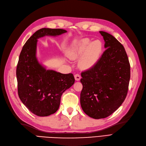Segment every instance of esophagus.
Here are the masks:
<instances>
[{
	"label": "esophagus",
	"mask_w": 146,
	"mask_h": 146,
	"mask_svg": "<svg viewBox=\"0 0 146 146\" xmlns=\"http://www.w3.org/2000/svg\"><path fill=\"white\" fill-rule=\"evenodd\" d=\"M74 77H75V79H76V81H79L81 79V76L79 74H78L75 75Z\"/></svg>",
	"instance_id": "34e87169"
}]
</instances>
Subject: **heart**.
<instances>
[{
    "instance_id": "obj_1",
    "label": "heart",
    "mask_w": 146,
    "mask_h": 146,
    "mask_svg": "<svg viewBox=\"0 0 146 146\" xmlns=\"http://www.w3.org/2000/svg\"><path fill=\"white\" fill-rule=\"evenodd\" d=\"M103 50L102 43L99 40L92 41L85 38L70 46L67 52L69 58L76 60L82 57L80 66L83 69H90L96 64Z\"/></svg>"
}]
</instances>
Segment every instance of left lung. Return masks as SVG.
<instances>
[{"instance_id":"1","label":"left lung","mask_w":146,"mask_h":146,"mask_svg":"<svg viewBox=\"0 0 146 146\" xmlns=\"http://www.w3.org/2000/svg\"><path fill=\"white\" fill-rule=\"evenodd\" d=\"M107 48L96 64L82 72L80 104L96 119L111 115L124 101L130 78V65L123 46L113 35L100 31Z\"/></svg>"}]
</instances>
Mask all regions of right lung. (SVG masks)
<instances>
[{
	"label": "right lung",
	"mask_w": 146,
	"mask_h": 146,
	"mask_svg": "<svg viewBox=\"0 0 146 146\" xmlns=\"http://www.w3.org/2000/svg\"><path fill=\"white\" fill-rule=\"evenodd\" d=\"M66 32L61 29H39L25 43L21 52L16 68L17 92L22 102L36 116L55 113L59 108L62 94L75 82L72 74L47 70L36 58L38 38Z\"/></svg>",
	"instance_id": "right-lung-1"
}]
</instances>
